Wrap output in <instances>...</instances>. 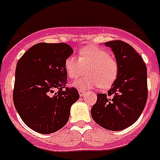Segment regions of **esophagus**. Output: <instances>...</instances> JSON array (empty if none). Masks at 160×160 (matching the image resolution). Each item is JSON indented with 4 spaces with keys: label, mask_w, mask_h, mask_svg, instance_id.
Masks as SVG:
<instances>
[{
    "label": "esophagus",
    "mask_w": 160,
    "mask_h": 160,
    "mask_svg": "<svg viewBox=\"0 0 160 160\" xmlns=\"http://www.w3.org/2000/svg\"><path fill=\"white\" fill-rule=\"evenodd\" d=\"M85 93V91L84 90H81V89H79V94H80V97H83Z\"/></svg>",
    "instance_id": "34e87169"
}]
</instances>
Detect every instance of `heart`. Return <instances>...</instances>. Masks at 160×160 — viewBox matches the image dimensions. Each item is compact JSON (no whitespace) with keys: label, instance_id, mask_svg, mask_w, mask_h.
Here are the masks:
<instances>
[{"label":"heart","instance_id":"obj_1","mask_svg":"<svg viewBox=\"0 0 160 160\" xmlns=\"http://www.w3.org/2000/svg\"><path fill=\"white\" fill-rule=\"evenodd\" d=\"M79 54V58L72 55L65 61L66 72L72 80H77L87 68L88 76L77 80L75 86L80 88L99 86L107 88L115 83L119 75V63L107 49L91 45L80 49Z\"/></svg>","mask_w":160,"mask_h":160}]
</instances>
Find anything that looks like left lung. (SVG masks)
<instances>
[{
  "label": "left lung",
  "instance_id": "left-lung-1",
  "mask_svg": "<svg viewBox=\"0 0 160 160\" xmlns=\"http://www.w3.org/2000/svg\"><path fill=\"white\" fill-rule=\"evenodd\" d=\"M119 63V75L107 93H98L91 109L95 122L102 128L120 131L138 120L147 100V73L142 58L122 41L105 43Z\"/></svg>",
  "mask_w": 160,
  "mask_h": 160
}]
</instances>
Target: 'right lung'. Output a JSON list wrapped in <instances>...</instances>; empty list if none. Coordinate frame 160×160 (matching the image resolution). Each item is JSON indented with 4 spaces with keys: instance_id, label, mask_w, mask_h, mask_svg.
<instances>
[{
    "instance_id": "right-lung-1",
    "label": "right lung",
    "mask_w": 160,
    "mask_h": 160,
    "mask_svg": "<svg viewBox=\"0 0 160 160\" xmlns=\"http://www.w3.org/2000/svg\"><path fill=\"white\" fill-rule=\"evenodd\" d=\"M72 53L65 43H39L18 61L14 107L22 121L36 132L49 134L62 128L71 107L80 98L76 88L66 86L65 61Z\"/></svg>"
}]
</instances>
